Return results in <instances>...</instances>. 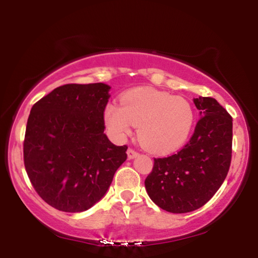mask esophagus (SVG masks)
<instances>
[{"label": "esophagus", "instance_id": "1", "mask_svg": "<svg viewBox=\"0 0 258 258\" xmlns=\"http://www.w3.org/2000/svg\"><path fill=\"white\" fill-rule=\"evenodd\" d=\"M137 156H138V153L136 152V150H133V149H128V150H127V158H128L130 160L137 158Z\"/></svg>", "mask_w": 258, "mask_h": 258}]
</instances>
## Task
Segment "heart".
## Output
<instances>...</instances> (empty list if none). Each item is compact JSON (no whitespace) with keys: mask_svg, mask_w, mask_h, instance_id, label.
Listing matches in <instances>:
<instances>
[{"mask_svg":"<svg viewBox=\"0 0 258 258\" xmlns=\"http://www.w3.org/2000/svg\"><path fill=\"white\" fill-rule=\"evenodd\" d=\"M121 104L104 109V122L114 138L122 141L138 126V139L154 154H171L184 147L195 125V109L185 98L150 87L121 96Z\"/></svg>","mask_w":258,"mask_h":258,"instance_id":"obj_1","label":"heart"}]
</instances>
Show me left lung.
Segmentation results:
<instances>
[{"mask_svg": "<svg viewBox=\"0 0 258 258\" xmlns=\"http://www.w3.org/2000/svg\"><path fill=\"white\" fill-rule=\"evenodd\" d=\"M193 100L200 110L193 137L174 155L154 159L144 182L150 199L172 214L205 205L226 179L232 159V116L214 98Z\"/></svg>", "mask_w": 258, "mask_h": 258, "instance_id": "1", "label": "left lung"}]
</instances>
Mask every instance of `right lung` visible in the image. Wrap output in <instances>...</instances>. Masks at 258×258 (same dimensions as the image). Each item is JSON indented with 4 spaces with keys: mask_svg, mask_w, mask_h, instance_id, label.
Segmentation results:
<instances>
[{
    "mask_svg": "<svg viewBox=\"0 0 258 258\" xmlns=\"http://www.w3.org/2000/svg\"><path fill=\"white\" fill-rule=\"evenodd\" d=\"M110 86L64 85L31 108L24 141V165L35 190L59 211L82 212L108 191L127 159V147L104 133Z\"/></svg>",
    "mask_w": 258,
    "mask_h": 258,
    "instance_id": "obj_1",
    "label": "right lung"
}]
</instances>
